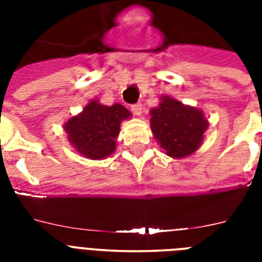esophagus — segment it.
<instances>
[{"instance_id":"34e87169","label":"esophagus","mask_w":262,"mask_h":262,"mask_svg":"<svg viewBox=\"0 0 262 262\" xmlns=\"http://www.w3.org/2000/svg\"><path fill=\"white\" fill-rule=\"evenodd\" d=\"M132 111H133V114L139 117V115H141V113H143V104H141V103H136V104L132 106Z\"/></svg>"}]
</instances>
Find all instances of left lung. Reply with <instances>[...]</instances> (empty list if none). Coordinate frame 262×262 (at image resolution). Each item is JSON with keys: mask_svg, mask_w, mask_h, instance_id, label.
I'll return each instance as SVG.
<instances>
[{"mask_svg": "<svg viewBox=\"0 0 262 262\" xmlns=\"http://www.w3.org/2000/svg\"><path fill=\"white\" fill-rule=\"evenodd\" d=\"M151 129L166 155L181 159L191 155L203 143L208 121L199 108L162 96L159 106L151 110Z\"/></svg>", "mask_w": 262, "mask_h": 262, "instance_id": "obj_1", "label": "left lung"}]
</instances>
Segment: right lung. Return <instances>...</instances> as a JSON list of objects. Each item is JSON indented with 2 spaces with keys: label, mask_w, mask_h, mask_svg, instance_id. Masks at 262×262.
I'll list each match as a JSON object with an SVG mask.
<instances>
[{
  "label": "right lung",
  "mask_w": 262,
  "mask_h": 262,
  "mask_svg": "<svg viewBox=\"0 0 262 262\" xmlns=\"http://www.w3.org/2000/svg\"><path fill=\"white\" fill-rule=\"evenodd\" d=\"M127 118H130V111L122 104L104 106L94 99L79 115L68 119L63 129L68 141L79 154L94 160L103 159L115 151L119 125Z\"/></svg>",
  "instance_id": "obj_1"
}]
</instances>
